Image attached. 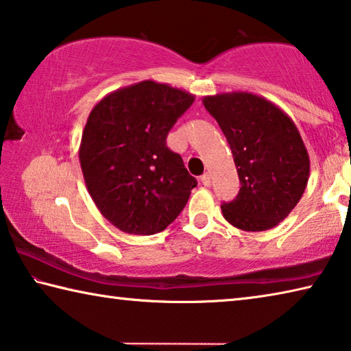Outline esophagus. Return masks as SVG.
<instances>
[{"instance_id":"1","label":"esophagus","mask_w":351,"mask_h":351,"mask_svg":"<svg viewBox=\"0 0 351 351\" xmlns=\"http://www.w3.org/2000/svg\"><path fill=\"white\" fill-rule=\"evenodd\" d=\"M201 182H203V186L209 187L212 184V178H210V173H204L203 176H201Z\"/></svg>"}]
</instances>
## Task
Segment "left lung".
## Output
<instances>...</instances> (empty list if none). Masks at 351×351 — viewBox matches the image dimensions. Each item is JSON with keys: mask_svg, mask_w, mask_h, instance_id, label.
I'll return each mask as SVG.
<instances>
[{"mask_svg": "<svg viewBox=\"0 0 351 351\" xmlns=\"http://www.w3.org/2000/svg\"><path fill=\"white\" fill-rule=\"evenodd\" d=\"M234 154L241 182L223 217L237 229L261 232L276 228L299 203L310 178V156L287 112L246 91L203 97Z\"/></svg>", "mask_w": 351, "mask_h": 351, "instance_id": "8db88e82", "label": "left lung"}]
</instances>
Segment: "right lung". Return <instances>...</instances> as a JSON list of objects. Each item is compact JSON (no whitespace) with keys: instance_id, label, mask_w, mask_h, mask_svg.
Listing matches in <instances>:
<instances>
[{"instance_id":"1","label":"right lung","mask_w":351,"mask_h":351,"mask_svg":"<svg viewBox=\"0 0 351 351\" xmlns=\"http://www.w3.org/2000/svg\"><path fill=\"white\" fill-rule=\"evenodd\" d=\"M195 96L144 80L96 104L83 128L80 167L94 204L122 232L153 235L175 221L197 180L165 144Z\"/></svg>"}]
</instances>
